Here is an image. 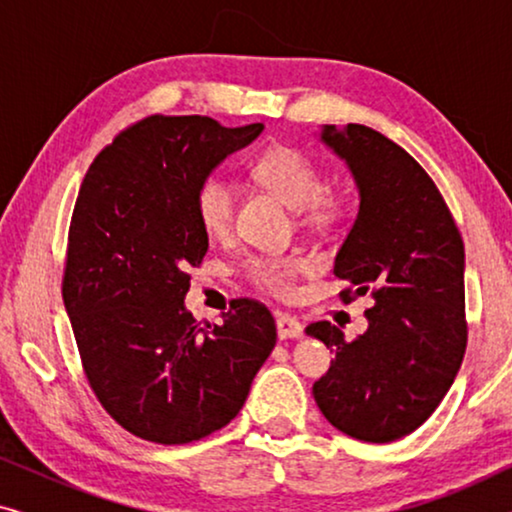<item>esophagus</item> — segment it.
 Masks as SVG:
<instances>
[{"instance_id": "34e87169", "label": "esophagus", "mask_w": 512, "mask_h": 512, "mask_svg": "<svg viewBox=\"0 0 512 512\" xmlns=\"http://www.w3.org/2000/svg\"><path fill=\"white\" fill-rule=\"evenodd\" d=\"M277 333L279 338H303V324L291 314H277Z\"/></svg>"}]
</instances>
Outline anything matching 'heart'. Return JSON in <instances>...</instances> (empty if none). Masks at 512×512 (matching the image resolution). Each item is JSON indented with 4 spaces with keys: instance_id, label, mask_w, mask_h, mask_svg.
<instances>
[{
    "instance_id": "1",
    "label": "heart",
    "mask_w": 512,
    "mask_h": 512,
    "mask_svg": "<svg viewBox=\"0 0 512 512\" xmlns=\"http://www.w3.org/2000/svg\"><path fill=\"white\" fill-rule=\"evenodd\" d=\"M254 179L291 209H296L300 221L312 228H326L345 212V198L324 188V174L319 165L303 151L293 146H270L251 165ZM195 216L209 237L223 240L230 235L235 221L237 193L221 174L202 179L193 195ZM251 282L272 296H291L296 289L303 261L296 256H261L249 258L244 265Z\"/></svg>"
}]
</instances>
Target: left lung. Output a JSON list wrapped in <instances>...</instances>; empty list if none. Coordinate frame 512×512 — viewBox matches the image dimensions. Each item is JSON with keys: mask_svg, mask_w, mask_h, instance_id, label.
Listing matches in <instances>:
<instances>
[{"mask_svg": "<svg viewBox=\"0 0 512 512\" xmlns=\"http://www.w3.org/2000/svg\"><path fill=\"white\" fill-rule=\"evenodd\" d=\"M359 188V214L335 256L349 303L370 293L368 331L347 342L331 321L307 335L335 359L314 382L319 410L347 436L391 443L438 408L466 352L464 242L443 195L408 151L366 125L321 128Z\"/></svg>", "mask_w": 512, "mask_h": 512, "instance_id": "obj_1", "label": "left lung"}]
</instances>
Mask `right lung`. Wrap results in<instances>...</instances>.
Wrapping results in <instances>:
<instances>
[{
    "label": "right lung",
    "instance_id": "obj_1",
    "mask_svg": "<svg viewBox=\"0 0 512 512\" xmlns=\"http://www.w3.org/2000/svg\"><path fill=\"white\" fill-rule=\"evenodd\" d=\"M261 132L156 114L118 132L83 177L62 300L90 389L132 436L184 445L223 429L275 347L258 300H233L214 326L184 305L186 270L209 247L195 188Z\"/></svg>",
    "mask_w": 512,
    "mask_h": 512
}]
</instances>
